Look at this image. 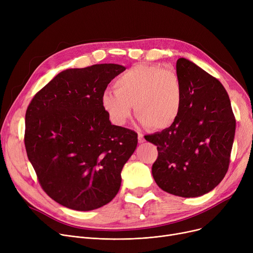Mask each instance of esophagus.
<instances>
[{
	"instance_id": "esophagus-1",
	"label": "esophagus",
	"mask_w": 253,
	"mask_h": 253,
	"mask_svg": "<svg viewBox=\"0 0 253 253\" xmlns=\"http://www.w3.org/2000/svg\"><path fill=\"white\" fill-rule=\"evenodd\" d=\"M145 141V139H144V137H143V134L142 133H138V142L139 143H142V142H144Z\"/></svg>"
}]
</instances>
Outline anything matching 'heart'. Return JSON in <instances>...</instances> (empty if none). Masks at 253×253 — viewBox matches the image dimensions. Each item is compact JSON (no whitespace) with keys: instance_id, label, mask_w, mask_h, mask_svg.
<instances>
[{"instance_id":"1","label":"heart","mask_w":253,"mask_h":253,"mask_svg":"<svg viewBox=\"0 0 253 253\" xmlns=\"http://www.w3.org/2000/svg\"><path fill=\"white\" fill-rule=\"evenodd\" d=\"M115 92L106 91L102 105L112 121L124 125L135 109L139 122L153 130L173 125L182 104V86L178 75L160 65L138 64L120 76Z\"/></svg>"}]
</instances>
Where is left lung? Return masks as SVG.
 <instances>
[{
    "mask_svg": "<svg viewBox=\"0 0 253 253\" xmlns=\"http://www.w3.org/2000/svg\"><path fill=\"white\" fill-rule=\"evenodd\" d=\"M182 86L180 114L173 125L144 138L157 145L155 181L184 198L202 196L229 169L236 120L227 91L214 77L185 58L176 62Z\"/></svg>",
    "mask_w": 253,
    "mask_h": 253,
    "instance_id": "obj_1",
    "label": "left lung"
}]
</instances>
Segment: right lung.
<instances>
[{"label":"right lung","instance_id":"obj_1","mask_svg":"<svg viewBox=\"0 0 253 253\" xmlns=\"http://www.w3.org/2000/svg\"><path fill=\"white\" fill-rule=\"evenodd\" d=\"M122 65L93 64L58 74L25 114L24 144L43 191L60 205L89 211L111 202L137 145L135 131L112 125L102 95Z\"/></svg>","mask_w":253,"mask_h":253}]
</instances>
